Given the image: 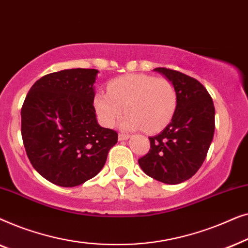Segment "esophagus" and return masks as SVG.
I'll use <instances>...</instances> for the list:
<instances>
[{
  "label": "esophagus",
  "mask_w": 248,
  "mask_h": 248,
  "mask_svg": "<svg viewBox=\"0 0 248 248\" xmlns=\"http://www.w3.org/2000/svg\"><path fill=\"white\" fill-rule=\"evenodd\" d=\"M128 139H130V135H127V134L120 133V135H118V140L120 141H125V140H128Z\"/></svg>",
  "instance_id": "34e87169"
}]
</instances>
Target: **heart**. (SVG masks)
Here are the masks:
<instances>
[{"instance_id": "1", "label": "heart", "mask_w": 248, "mask_h": 248, "mask_svg": "<svg viewBox=\"0 0 248 248\" xmlns=\"http://www.w3.org/2000/svg\"><path fill=\"white\" fill-rule=\"evenodd\" d=\"M108 93L97 91L93 107L104 126H114L123 113L121 127L148 133L161 130L174 115L177 97L171 82L148 74H127L111 80Z\"/></svg>"}]
</instances>
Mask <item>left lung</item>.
Masks as SVG:
<instances>
[{"mask_svg":"<svg viewBox=\"0 0 248 248\" xmlns=\"http://www.w3.org/2000/svg\"><path fill=\"white\" fill-rule=\"evenodd\" d=\"M175 88L177 103L170 123L149 138L150 150L139 159L142 170L165 184H179L199 170L215 134V106L203 84L194 78L157 67Z\"/></svg>","mask_w":248,"mask_h":248,"instance_id":"obj_1","label":"left lung"}]
</instances>
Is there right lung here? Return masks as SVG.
<instances>
[{"label":"right lung","instance_id":"right-lung-1","mask_svg":"<svg viewBox=\"0 0 248 248\" xmlns=\"http://www.w3.org/2000/svg\"><path fill=\"white\" fill-rule=\"evenodd\" d=\"M98 70L49 73L33 83L21 108V135L32 167L53 184L73 187L103 169L118 135L101 127L93 107Z\"/></svg>","mask_w":248,"mask_h":248}]
</instances>
